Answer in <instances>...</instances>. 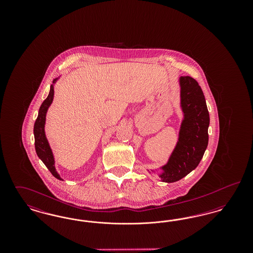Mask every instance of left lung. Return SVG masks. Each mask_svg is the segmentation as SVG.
I'll list each match as a JSON object with an SVG mask.
<instances>
[{"label": "left lung", "mask_w": 253, "mask_h": 253, "mask_svg": "<svg viewBox=\"0 0 253 253\" xmlns=\"http://www.w3.org/2000/svg\"><path fill=\"white\" fill-rule=\"evenodd\" d=\"M178 84L182 120L176 144L166 164L148 169L166 183L180 180L196 168L209 143L210 115L201 87L191 77H180Z\"/></svg>", "instance_id": "1"}]
</instances>
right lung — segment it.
I'll use <instances>...</instances> for the list:
<instances>
[{"mask_svg": "<svg viewBox=\"0 0 253 253\" xmlns=\"http://www.w3.org/2000/svg\"><path fill=\"white\" fill-rule=\"evenodd\" d=\"M60 77L56 78L53 81V84L50 86L48 96L45 100L42 103L38 118L34 124V137H35V149L37 156L43 162V164L47 167L50 172L59 180H62L59 172L56 169L55 166V157L53 155V151L49 144L48 139L45 134V121H46V114L49 107L51 106L54 99V86L59 81Z\"/></svg>", "mask_w": 253, "mask_h": 253, "instance_id": "right-lung-1", "label": "right lung"}]
</instances>
